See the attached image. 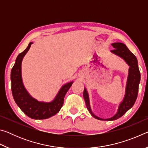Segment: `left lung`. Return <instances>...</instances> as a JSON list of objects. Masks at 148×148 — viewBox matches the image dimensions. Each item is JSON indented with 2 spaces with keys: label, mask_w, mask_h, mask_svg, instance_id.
Returning a JSON list of instances; mask_svg holds the SVG:
<instances>
[{
  "label": "left lung",
  "mask_w": 148,
  "mask_h": 148,
  "mask_svg": "<svg viewBox=\"0 0 148 148\" xmlns=\"http://www.w3.org/2000/svg\"><path fill=\"white\" fill-rule=\"evenodd\" d=\"M112 46L114 47V49L112 50V53L117 55L123 59L130 66L129 74L127 80L126 93H125L123 101L121 102L119 107L118 111L114 117L109 119H102L100 117H97L92 113L91 108L89 105V96L86 89L84 91V98L86 102V106L90 114L95 118L99 120H106V121H112L119 119L126 113L128 110L131 108L135 103L137 99L138 92V86L140 81V72L138 66V61L136 57L130 51L124 44L123 43H114Z\"/></svg>",
  "instance_id": "8db88e82"
}]
</instances>
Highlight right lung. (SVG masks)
Here are the masks:
<instances>
[{"instance_id":"right-lung-1","label":"right lung","mask_w":148,"mask_h":148,"mask_svg":"<svg viewBox=\"0 0 148 148\" xmlns=\"http://www.w3.org/2000/svg\"><path fill=\"white\" fill-rule=\"evenodd\" d=\"M32 42H30L28 47L18 55L11 71L12 92L14 101L20 109L27 116L32 119H44L53 116L61 110L64 102V96L73 82H70L62 87L53 101L45 103L37 101L30 96L23 86L21 78V62L25 55L29 51Z\"/></svg>"}]
</instances>
